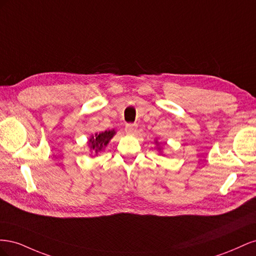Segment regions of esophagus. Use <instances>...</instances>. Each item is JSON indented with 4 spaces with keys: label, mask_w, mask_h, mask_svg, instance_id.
Instances as JSON below:
<instances>
[{
    "label": "esophagus",
    "mask_w": 256,
    "mask_h": 256,
    "mask_svg": "<svg viewBox=\"0 0 256 256\" xmlns=\"http://www.w3.org/2000/svg\"><path fill=\"white\" fill-rule=\"evenodd\" d=\"M136 124H127L126 127H125V131L129 134H134L136 131Z\"/></svg>",
    "instance_id": "obj_1"
}]
</instances>
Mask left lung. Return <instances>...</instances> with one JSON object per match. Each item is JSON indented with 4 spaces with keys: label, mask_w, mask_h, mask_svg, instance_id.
Wrapping results in <instances>:
<instances>
[{
    "label": "left lung",
    "mask_w": 256,
    "mask_h": 256,
    "mask_svg": "<svg viewBox=\"0 0 256 256\" xmlns=\"http://www.w3.org/2000/svg\"><path fill=\"white\" fill-rule=\"evenodd\" d=\"M156 143H157V142H156Z\"/></svg>",
    "instance_id": "1"
}]
</instances>
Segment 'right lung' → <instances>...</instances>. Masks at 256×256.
Listing matches in <instances>:
<instances>
[{"instance_id":"right-lung-1","label":"right lung","mask_w":256,"mask_h":256,"mask_svg":"<svg viewBox=\"0 0 256 256\" xmlns=\"http://www.w3.org/2000/svg\"><path fill=\"white\" fill-rule=\"evenodd\" d=\"M115 134H116L115 130H108V131H104V132L96 134L95 136H92L88 140L90 150H94L95 154L102 150L108 145V143L110 142V140Z\"/></svg>"}]
</instances>
